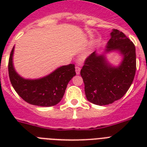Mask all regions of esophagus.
Listing matches in <instances>:
<instances>
[{"label":"esophagus","mask_w":147,"mask_h":147,"mask_svg":"<svg viewBox=\"0 0 147 147\" xmlns=\"http://www.w3.org/2000/svg\"><path fill=\"white\" fill-rule=\"evenodd\" d=\"M80 70L81 68L79 66H76V71L77 75H79L80 74Z\"/></svg>","instance_id":"obj_1"}]
</instances>
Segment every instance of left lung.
<instances>
[{
	"mask_svg": "<svg viewBox=\"0 0 147 147\" xmlns=\"http://www.w3.org/2000/svg\"><path fill=\"white\" fill-rule=\"evenodd\" d=\"M106 51L118 50L123 60L120 66L112 67L103 55L92 53L85 60L80 74L85 84L88 100L107 105L121 99L132 84L137 68L134 44L118 30H114Z\"/></svg>",
	"mask_w": 147,
	"mask_h": 147,
	"instance_id": "8db88e82",
	"label": "left lung"
}]
</instances>
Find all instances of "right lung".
Segmentation results:
<instances>
[{"mask_svg": "<svg viewBox=\"0 0 147 147\" xmlns=\"http://www.w3.org/2000/svg\"><path fill=\"white\" fill-rule=\"evenodd\" d=\"M13 48L8 62V73L10 82L17 93L29 104L41 107L57 105L65 94L67 85L76 75L75 65H63L49 76L36 80L21 78L15 71L12 63Z\"/></svg>", "mask_w": 147, "mask_h": 147, "instance_id": "obj_1", "label": "right lung"}]
</instances>
